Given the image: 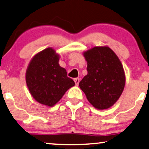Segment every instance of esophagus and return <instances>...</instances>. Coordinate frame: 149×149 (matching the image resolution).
Wrapping results in <instances>:
<instances>
[{
	"instance_id": "obj_1",
	"label": "esophagus",
	"mask_w": 149,
	"mask_h": 149,
	"mask_svg": "<svg viewBox=\"0 0 149 149\" xmlns=\"http://www.w3.org/2000/svg\"><path fill=\"white\" fill-rule=\"evenodd\" d=\"M74 83H75V85H78L79 83V81H80V79H79V78H76L74 79Z\"/></svg>"
}]
</instances>
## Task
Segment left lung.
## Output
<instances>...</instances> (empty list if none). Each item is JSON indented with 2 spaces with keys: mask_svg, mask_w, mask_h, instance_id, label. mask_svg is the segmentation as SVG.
<instances>
[{
  "mask_svg": "<svg viewBox=\"0 0 149 149\" xmlns=\"http://www.w3.org/2000/svg\"><path fill=\"white\" fill-rule=\"evenodd\" d=\"M87 74L79 83L91 105L99 110L111 107L121 96L125 84L123 65L107 46L94 47L83 53Z\"/></svg>",
  "mask_w": 149,
  "mask_h": 149,
  "instance_id": "8db88e82",
  "label": "left lung"
}]
</instances>
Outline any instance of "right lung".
<instances>
[{"label":"right lung","mask_w":149,"mask_h":149,"mask_svg":"<svg viewBox=\"0 0 149 149\" xmlns=\"http://www.w3.org/2000/svg\"><path fill=\"white\" fill-rule=\"evenodd\" d=\"M60 56L48 47L36 54L28 64L26 81L30 93L36 101L54 107L66 91L75 85L67 77L66 69L59 64Z\"/></svg>","instance_id":"1"}]
</instances>
